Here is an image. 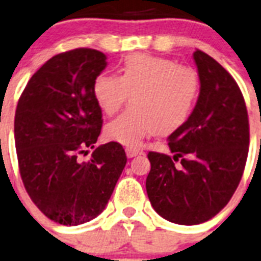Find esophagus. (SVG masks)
Returning <instances> with one entry per match:
<instances>
[{"label": "esophagus", "mask_w": 261, "mask_h": 261, "mask_svg": "<svg viewBox=\"0 0 261 261\" xmlns=\"http://www.w3.org/2000/svg\"><path fill=\"white\" fill-rule=\"evenodd\" d=\"M138 154H142V151L138 150V148H133V147H127L126 148L127 158H134V156H137Z\"/></svg>", "instance_id": "esophagus-1"}]
</instances>
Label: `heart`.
I'll list each match as a JSON object with an SVG mask.
<instances>
[{
	"label": "heart",
	"mask_w": 261,
	"mask_h": 261,
	"mask_svg": "<svg viewBox=\"0 0 261 261\" xmlns=\"http://www.w3.org/2000/svg\"><path fill=\"white\" fill-rule=\"evenodd\" d=\"M199 90L194 69L150 54L126 57L119 76L99 74L93 83L94 98L109 115L127 98L130 100L131 106L105 130L110 141L128 147L139 146L148 135H167L180 128L191 117Z\"/></svg>",
	"instance_id": "b5f03b06"
}]
</instances>
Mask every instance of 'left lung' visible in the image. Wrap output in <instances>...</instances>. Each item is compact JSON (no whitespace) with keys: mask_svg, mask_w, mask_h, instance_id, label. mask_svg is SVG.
<instances>
[{"mask_svg":"<svg viewBox=\"0 0 261 261\" xmlns=\"http://www.w3.org/2000/svg\"><path fill=\"white\" fill-rule=\"evenodd\" d=\"M194 61L200 93L191 117L168 137L175 155H147L151 205L166 220L183 225L207 222L224 208L240 183L249 146L248 114L236 81L201 50Z\"/></svg>","mask_w":261,"mask_h":261,"instance_id":"left-lung-1","label":"left lung"}]
</instances>
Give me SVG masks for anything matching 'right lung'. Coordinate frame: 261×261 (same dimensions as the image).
I'll return each mask as SVG.
<instances>
[{
    "label": "right lung",
    "instance_id": "right-lung-1",
    "mask_svg": "<svg viewBox=\"0 0 261 261\" xmlns=\"http://www.w3.org/2000/svg\"><path fill=\"white\" fill-rule=\"evenodd\" d=\"M107 66L94 49L57 54L34 73L19 97L14 139L19 174L33 203L50 220L78 225L106 207L126 166L123 147L109 142L93 151L102 128L94 80Z\"/></svg>",
    "mask_w": 261,
    "mask_h": 261
}]
</instances>
